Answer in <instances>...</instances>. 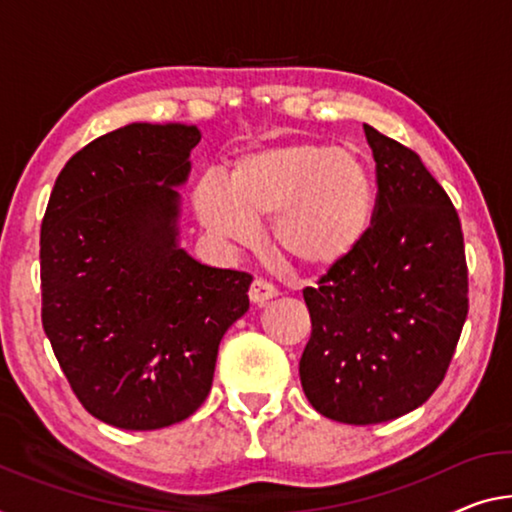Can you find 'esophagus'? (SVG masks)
<instances>
[{"mask_svg":"<svg viewBox=\"0 0 512 512\" xmlns=\"http://www.w3.org/2000/svg\"><path fill=\"white\" fill-rule=\"evenodd\" d=\"M274 297H277V288H274L270 281H265V279L251 281V286H249L251 304H261L263 306L270 300H274Z\"/></svg>","mask_w":512,"mask_h":512,"instance_id":"34e87169","label":"esophagus"}]
</instances>
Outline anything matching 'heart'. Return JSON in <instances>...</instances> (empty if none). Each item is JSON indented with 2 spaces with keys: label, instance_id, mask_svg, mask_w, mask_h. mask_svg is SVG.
<instances>
[{
  "label": "heart",
  "instance_id": "heart-1",
  "mask_svg": "<svg viewBox=\"0 0 512 512\" xmlns=\"http://www.w3.org/2000/svg\"><path fill=\"white\" fill-rule=\"evenodd\" d=\"M201 224L235 247L256 242L272 217L279 258L293 270L327 272L355 254L375 217V183L361 155L316 141L242 153L229 183L206 174L194 185Z\"/></svg>",
  "mask_w": 512,
  "mask_h": 512
}]
</instances>
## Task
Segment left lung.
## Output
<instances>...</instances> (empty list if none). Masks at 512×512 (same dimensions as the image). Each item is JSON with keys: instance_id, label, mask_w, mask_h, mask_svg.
Listing matches in <instances>:
<instances>
[{"instance_id": "left-lung-1", "label": "left lung", "mask_w": 512, "mask_h": 512, "mask_svg": "<svg viewBox=\"0 0 512 512\" xmlns=\"http://www.w3.org/2000/svg\"><path fill=\"white\" fill-rule=\"evenodd\" d=\"M377 174L373 226L318 288L302 389L327 419L371 426L426 403L467 320L460 217L421 157L364 125Z\"/></svg>"}]
</instances>
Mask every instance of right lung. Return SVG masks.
I'll list each match as a JSON object with an SVG mask.
<instances>
[{
    "label": "right lung",
    "mask_w": 512,
    "mask_h": 512,
    "mask_svg": "<svg viewBox=\"0 0 512 512\" xmlns=\"http://www.w3.org/2000/svg\"><path fill=\"white\" fill-rule=\"evenodd\" d=\"M196 125L130 123L61 169L41 226L43 329L84 410L157 430L208 398L219 341L249 309L251 274L178 242Z\"/></svg>",
    "instance_id": "1"
}]
</instances>
